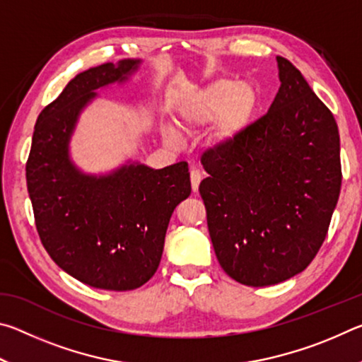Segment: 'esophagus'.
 <instances>
[{"mask_svg":"<svg viewBox=\"0 0 362 362\" xmlns=\"http://www.w3.org/2000/svg\"><path fill=\"white\" fill-rule=\"evenodd\" d=\"M203 177H201V173L198 169H192V173H189V180H192V188L193 192H198V187H199V182Z\"/></svg>","mask_w":362,"mask_h":362,"instance_id":"esophagus-1","label":"esophagus"}]
</instances>
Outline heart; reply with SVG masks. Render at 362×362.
<instances>
[{
    "mask_svg": "<svg viewBox=\"0 0 362 362\" xmlns=\"http://www.w3.org/2000/svg\"><path fill=\"white\" fill-rule=\"evenodd\" d=\"M257 103L259 95L252 84L222 78L207 84L183 107L180 124L185 129H194L216 119L214 139L228 144L247 126ZM169 140L174 137L169 136Z\"/></svg>",
    "mask_w": 362,
    "mask_h": 362,
    "instance_id": "1",
    "label": "heart"
}]
</instances>
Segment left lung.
<instances>
[{
    "label": "left lung",
    "instance_id": "1",
    "mask_svg": "<svg viewBox=\"0 0 362 362\" xmlns=\"http://www.w3.org/2000/svg\"><path fill=\"white\" fill-rule=\"evenodd\" d=\"M281 86L268 112L207 150L199 183L223 272L238 283H283L310 265L341 187L335 118L296 66L276 57Z\"/></svg>",
    "mask_w": 362,
    "mask_h": 362
}]
</instances>
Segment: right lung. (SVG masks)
<instances>
[{
  "label": "right lung",
  "instance_id": "obj_1",
  "mask_svg": "<svg viewBox=\"0 0 362 362\" xmlns=\"http://www.w3.org/2000/svg\"><path fill=\"white\" fill-rule=\"evenodd\" d=\"M139 60L79 73L40 113L27 159V188L42 246L57 265L97 289L132 291L161 262L170 216L192 193L188 164L124 166L83 175L69 159L70 134L94 90L122 81Z\"/></svg>",
  "mask_w": 362,
  "mask_h": 362
}]
</instances>
